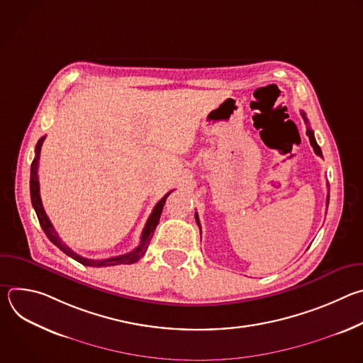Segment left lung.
<instances>
[{"label":"left lung","instance_id":"obj_1","mask_svg":"<svg viewBox=\"0 0 363 363\" xmlns=\"http://www.w3.org/2000/svg\"><path fill=\"white\" fill-rule=\"evenodd\" d=\"M301 116H303V119H304V122L308 125V121H307V118H306V113L304 112H301ZM307 136H308V140H310V143H312V146H313V149H315V152H316V155H319V157H323L322 155V149H320V146L318 145V142H316V139H315V135H313V130L310 129V128H307ZM328 205H329V195H328ZM195 220H196V224L199 225V220H198V214L195 213Z\"/></svg>","mask_w":363,"mask_h":363}]
</instances>
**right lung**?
<instances>
[{"label": "right lung", "mask_w": 363, "mask_h": 363, "mask_svg": "<svg viewBox=\"0 0 363 363\" xmlns=\"http://www.w3.org/2000/svg\"><path fill=\"white\" fill-rule=\"evenodd\" d=\"M45 136L40 138V140L37 142L35 145V158L31 164V175H30V195H31V203L34 206V211L37 214V218L40 221V225L43 228V231L45 233L47 238L53 242L56 247H59L65 254H67L69 257L74 258L76 262H79L80 264L83 266H89V267H109V266H119V264H132V263H136L138 260H140V258L145 255L146 250H147V245L150 242V238L155 233V228H157L158 223H160V218H161V214H162V210H164V205H165V201L168 198V195L172 192L169 191L157 205H155V208L152 211V214L149 216L146 224H145V228L142 231V235H140V244L130 252L128 254H122V255H116V257H111V258H103V260H91V258H86V257H82L79 255L77 252H74L70 247H67L62 238L59 237V234L56 233V230L53 228V224L50 223L44 208H43V203H41V198H40V185H38V177H37V169H38V160H40V150H41V145L44 142Z\"/></svg>", "instance_id": "1"}]
</instances>
